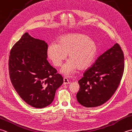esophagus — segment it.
<instances>
[{
	"label": "esophagus",
	"instance_id": "34e87169",
	"mask_svg": "<svg viewBox=\"0 0 132 132\" xmlns=\"http://www.w3.org/2000/svg\"><path fill=\"white\" fill-rule=\"evenodd\" d=\"M70 84V82L69 80L66 78H63V85H69Z\"/></svg>",
	"mask_w": 132,
	"mask_h": 132
}]
</instances>
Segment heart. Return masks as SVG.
Returning a JSON list of instances; mask_svg holds the SVG:
<instances>
[{"instance_id": "1", "label": "heart", "mask_w": 132, "mask_h": 132, "mask_svg": "<svg viewBox=\"0 0 132 132\" xmlns=\"http://www.w3.org/2000/svg\"><path fill=\"white\" fill-rule=\"evenodd\" d=\"M97 52L95 42L87 35L71 33L62 36L58 43L50 44L47 48V55L55 66H60L68 57L70 60L61 69L64 76L70 77L77 70H85L92 64Z\"/></svg>"}]
</instances>
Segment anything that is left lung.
<instances>
[{
    "instance_id": "left-lung-1",
    "label": "left lung",
    "mask_w": 132,
    "mask_h": 132,
    "mask_svg": "<svg viewBox=\"0 0 132 132\" xmlns=\"http://www.w3.org/2000/svg\"><path fill=\"white\" fill-rule=\"evenodd\" d=\"M124 69V54L119 45L115 44L98 57L78 81V102L87 108L107 102L118 88Z\"/></svg>"
}]
</instances>
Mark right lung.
<instances>
[{
	"label": "right lung",
	"instance_id": "right-lung-1",
	"mask_svg": "<svg viewBox=\"0 0 132 132\" xmlns=\"http://www.w3.org/2000/svg\"><path fill=\"white\" fill-rule=\"evenodd\" d=\"M47 44L25 33L11 50L9 73L14 88L28 104L37 108L51 104L63 79L47 61Z\"/></svg>",
	"mask_w": 132,
	"mask_h": 132
}]
</instances>
